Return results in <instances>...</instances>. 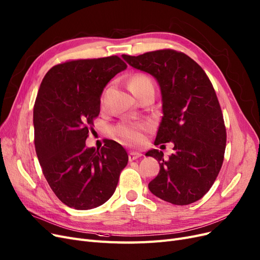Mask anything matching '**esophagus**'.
I'll use <instances>...</instances> for the list:
<instances>
[{"mask_svg":"<svg viewBox=\"0 0 260 260\" xmlns=\"http://www.w3.org/2000/svg\"><path fill=\"white\" fill-rule=\"evenodd\" d=\"M141 156H142V154L140 152H131L129 155H128V159L132 161V160H135V159H137Z\"/></svg>","mask_w":260,"mask_h":260,"instance_id":"obj_1","label":"esophagus"}]
</instances>
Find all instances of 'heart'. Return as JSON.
<instances>
[{"mask_svg":"<svg viewBox=\"0 0 260 260\" xmlns=\"http://www.w3.org/2000/svg\"><path fill=\"white\" fill-rule=\"evenodd\" d=\"M128 85L134 95L147 88H153L151 79L147 75L141 73L134 74L129 78ZM146 129V125L143 124L125 122L121 123L115 127V134L125 142L133 143V145H139V143H142L143 140H145Z\"/></svg>","mask_w":260,"mask_h":260,"instance_id":"heart-1","label":"heart"}]
</instances>
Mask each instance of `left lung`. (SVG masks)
<instances>
[{
  "label": "left lung",
  "instance_id": "left-lung-1",
  "mask_svg": "<svg viewBox=\"0 0 260 260\" xmlns=\"http://www.w3.org/2000/svg\"><path fill=\"white\" fill-rule=\"evenodd\" d=\"M122 56L134 69L157 80L164 115L154 143L175 145L168 158L155 149L146 153L159 164L149 189L172 205L193 204L213 185L224 160L226 128L213 85L205 71L183 52L162 49Z\"/></svg>",
  "mask_w": 260,
  "mask_h": 260
}]
</instances>
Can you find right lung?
Here are the masks:
<instances>
[{
    "label": "right lung",
    "mask_w": 260,
    "mask_h": 260,
    "mask_svg": "<svg viewBox=\"0 0 260 260\" xmlns=\"http://www.w3.org/2000/svg\"><path fill=\"white\" fill-rule=\"evenodd\" d=\"M126 67L118 55L67 61L48 71L38 90L33 111L38 161L55 196L76 210L105 204L127 165L126 151L113 140L101 150L85 147L104 88Z\"/></svg>",
    "instance_id": "right-lung-1"
}]
</instances>
